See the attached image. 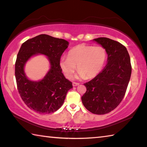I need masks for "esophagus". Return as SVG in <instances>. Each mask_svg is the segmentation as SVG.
<instances>
[{
    "label": "esophagus",
    "instance_id": "esophagus-1",
    "mask_svg": "<svg viewBox=\"0 0 147 147\" xmlns=\"http://www.w3.org/2000/svg\"><path fill=\"white\" fill-rule=\"evenodd\" d=\"M79 85V83H77V82H73V86H77Z\"/></svg>",
    "mask_w": 147,
    "mask_h": 147
}]
</instances>
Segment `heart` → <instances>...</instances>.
Instances as JSON below:
<instances>
[{
    "label": "heart",
    "instance_id": "heart-1",
    "mask_svg": "<svg viewBox=\"0 0 147 147\" xmlns=\"http://www.w3.org/2000/svg\"><path fill=\"white\" fill-rule=\"evenodd\" d=\"M106 58V51L104 47L80 44L69 51L68 58H61L59 67L67 78H71L77 66L79 71L77 78L90 79L101 71Z\"/></svg>",
    "mask_w": 147,
    "mask_h": 147
}]
</instances>
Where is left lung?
<instances>
[{
  "label": "left lung",
  "instance_id": "left-lung-1",
  "mask_svg": "<svg viewBox=\"0 0 147 147\" xmlns=\"http://www.w3.org/2000/svg\"><path fill=\"white\" fill-rule=\"evenodd\" d=\"M93 41L106 49L108 60L98 75L84 84L87 91L82 101L90 112L104 115L115 109L124 98L131 73L130 58L127 49L119 42L107 38Z\"/></svg>",
  "mask_w": 147,
  "mask_h": 147
}]
</instances>
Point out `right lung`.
<instances>
[{"mask_svg": "<svg viewBox=\"0 0 147 147\" xmlns=\"http://www.w3.org/2000/svg\"><path fill=\"white\" fill-rule=\"evenodd\" d=\"M68 45L63 39L41 34L28 39L20 48L15 66L17 89L26 105L37 113L49 114L58 110L67 91L73 88L59 67L61 56ZM38 53L48 57L51 69L41 81H32L26 77L24 67L32 56Z\"/></svg>", "mask_w": 147, "mask_h": 147, "instance_id": "1", "label": "right lung"}]
</instances>
